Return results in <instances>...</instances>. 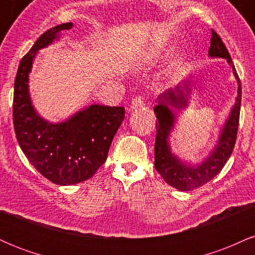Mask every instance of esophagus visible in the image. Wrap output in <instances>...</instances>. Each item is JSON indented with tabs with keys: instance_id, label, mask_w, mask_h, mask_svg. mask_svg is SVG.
<instances>
[{
	"instance_id": "34e87169",
	"label": "esophagus",
	"mask_w": 255,
	"mask_h": 255,
	"mask_svg": "<svg viewBox=\"0 0 255 255\" xmlns=\"http://www.w3.org/2000/svg\"><path fill=\"white\" fill-rule=\"evenodd\" d=\"M142 105H144V99H142V97H135L131 101V105H130V110H135L137 109V108H141Z\"/></svg>"
}]
</instances>
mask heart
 I'll list each match as a JSON object with an SVG mask.
<instances>
[{
    "instance_id": "b5f03b06",
    "label": "heart",
    "mask_w": 255,
    "mask_h": 255,
    "mask_svg": "<svg viewBox=\"0 0 255 255\" xmlns=\"http://www.w3.org/2000/svg\"><path fill=\"white\" fill-rule=\"evenodd\" d=\"M148 57H150V58L153 57V54H150V55H148Z\"/></svg>"
}]
</instances>
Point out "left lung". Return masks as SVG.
<instances>
[{
    "label": "left lung",
    "instance_id": "8db88e82",
    "mask_svg": "<svg viewBox=\"0 0 255 255\" xmlns=\"http://www.w3.org/2000/svg\"><path fill=\"white\" fill-rule=\"evenodd\" d=\"M209 56L227 60V62L233 68L234 77L238 81V96L235 98V104L231 107L229 116L225 120L223 127L221 128L217 142L201 162L192 164L181 159L171 151L170 140H169L177 120V114L175 110H184L189 104L192 95V77L184 79L175 89L165 91L158 96L157 105L153 109L158 120V122H156L157 135L156 144H154V166L166 183L182 192L199 188L219 174L233 153L236 135H238L240 108H241V81L236 73L229 51L213 30Z\"/></svg>",
    "mask_w": 255,
    "mask_h": 255
}]
</instances>
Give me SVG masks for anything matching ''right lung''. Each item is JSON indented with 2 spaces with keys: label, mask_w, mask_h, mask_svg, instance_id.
Instances as JSON below:
<instances>
[{
  "label": "right lung",
  "mask_w": 255,
  "mask_h": 255,
  "mask_svg": "<svg viewBox=\"0 0 255 255\" xmlns=\"http://www.w3.org/2000/svg\"><path fill=\"white\" fill-rule=\"evenodd\" d=\"M73 22L43 33L22 57L14 83L13 124L20 147L44 177L60 186L89 180L107 160L125 108L91 104L62 122L48 121L34 109L30 96V73L40 49L51 45Z\"/></svg>",
  "instance_id": "obj_1"
}]
</instances>
